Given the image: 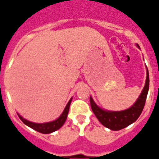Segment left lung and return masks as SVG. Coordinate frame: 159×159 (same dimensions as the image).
<instances>
[{"mask_svg":"<svg viewBox=\"0 0 159 159\" xmlns=\"http://www.w3.org/2000/svg\"><path fill=\"white\" fill-rule=\"evenodd\" d=\"M136 45L140 48L138 44H136ZM146 75H146L145 86L143 88L141 93L140 94L134 104L127 110L121 111H106L96 104L93 98L90 96V104H91L92 110L102 125L113 131H119L136 122L142 112L149 91V77L147 67H146Z\"/></svg>","mask_w":159,"mask_h":159,"instance_id":"obj_1","label":"left lung"}]
</instances>
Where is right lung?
<instances>
[{
	"label": "right lung",
	"instance_id": "1",
	"mask_svg": "<svg viewBox=\"0 0 159 159\" xmlns=\"http://www.w3.org/2000/svg\"><path fill=\"white\" fill-rule=\"evenodd\" d=\"M71 101L72 98H70V101L68 102V103L66 106L63 112L61 113V115L57 119H55L53 121L48 122V123H43V124L33 123V122L28 121L26 119L23 118L18 113V115L19 119L23 121V123L25 125L28 126L29 128H32V129L35 130V131H37V132H40V133L48 134V133H52V132L57 131V130H58L59 128H61L63 126L64 123H65L66 120V118H67V115L68 112H69V108H70V105L71 103Z\"/></svg>",
	"mask_w": 159,
	"mask_h": 159
}]
</instances>
